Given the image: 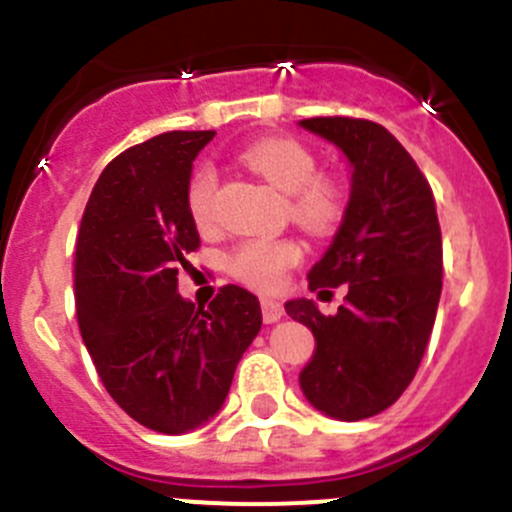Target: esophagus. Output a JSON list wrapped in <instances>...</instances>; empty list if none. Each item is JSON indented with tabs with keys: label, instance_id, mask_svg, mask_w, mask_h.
<instances>
[{
	"label": "esophagus",
	"instance_id": "obj_1",
	"mask_svg": "<svg viewBox=\"0 0 512 512\" xmlns=\"http://www.w3.org/2000/svg\"><path fill=\"white\" fill-rule=\"evenodd\" d=\"M260 307H262V319H265L267 324L277 322V319L285 314V307H282L280 302H275V299H262Z\"/></svg>",
	"mask_w": 512,
	"mask_h": 512
}]
</instances>
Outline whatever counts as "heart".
I'll use <instances>...</instances> for the list:
<instances>
[{
    "label": "heart",
    "mask_w": 512,
    "mask_h": 512,
    "mask_svg": "<svg viewBox=\"0 0 512 512\" xmlns=\"http://www.w3.org/2000/svg\"><path fill=\"white\" fill-rule=\"evenodd\" d=\"M250 170L289 195V215L312 232H327L342 215V193L329 178L319 175L317 158L297 141L267 138L242 153ZM215 188L218 178L210 165L195 170L185 193V205L195 227L208 230L215 223ZM302 257L292 240H245L227 257V270L235 280L260 292H275L285 285L289 267Z\"/></svg>",
    "instance_id": "b5f03b06"
}]
</instances>
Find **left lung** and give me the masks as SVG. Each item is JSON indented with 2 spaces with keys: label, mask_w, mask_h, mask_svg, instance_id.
<instances>
[{
  "label": "left lung",
  "mask_w": 512,
  "mask_h": 512,
  "mask_svg": "<svg viewBox=\"0 0 512 512\" xmlns=\"http://www.w3.org/2000/svg\"><path fill=\"white\" fill-rule=\"evenodd\" d=\"M299 126L352 168L342 225L307 275L312 292L347 285L344 304L329 317L312 299L285 304L317 342L299 386L329 418L361 421L404 394L426 352L443 285L436 203L416 160L379 123L329 116Z\"/></svg>",
  "instance_id": "8db88e82"
}]
</instances>
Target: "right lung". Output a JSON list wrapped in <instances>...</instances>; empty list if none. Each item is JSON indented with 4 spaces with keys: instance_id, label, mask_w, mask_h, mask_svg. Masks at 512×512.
I'll list each match as a JSON object with an SVG mask.
<instances>
[{
    "instance_id": "obj_1",
    "label": "right lung",
    "mask_w": 512,
    "mask_h": 512,
    "mask_svg": "<svg viewBox=\"0 0 512 512\" xmlns=\"http://www.w3.org/2000/svg\"><path fill=\"white\" fill-rule=\"evenodd\" d=\"M213 136L160 133L113 158L76 237V317L98 376L133 421L170 436L223 409L262 327L260 302L237 285L208 307L178 294V267L200 245L185 193Z\"/></svg>"
}]
</instances>
